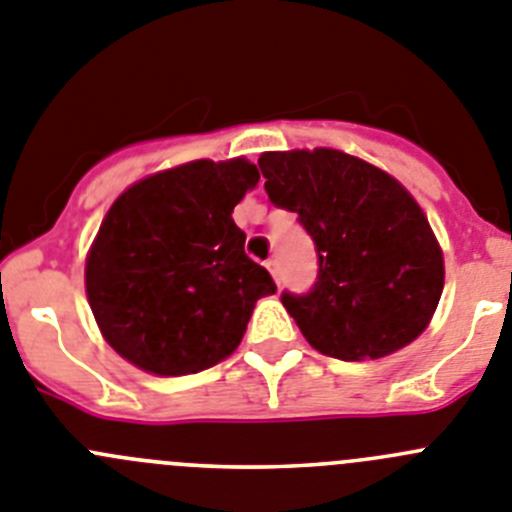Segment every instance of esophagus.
Masks as SVG:
<instances>
[{
	"label": "esophagus",
	"instance_id": "34e87169",
	"mask_svg": "<svg viewBox=\"0 0 512 512\" xmlns=\"http://www.w3.org/2000/svg\"><path fill=\"white\" fill-rule=\"evenodd\" d=\"M265 265H267V270H270V275H273L275 283L280 285V265H278V260H275V257H273V260H267Z\"/></svg>",
	"mask_w": 512,
	"mask_h": 512
}]
</instances>
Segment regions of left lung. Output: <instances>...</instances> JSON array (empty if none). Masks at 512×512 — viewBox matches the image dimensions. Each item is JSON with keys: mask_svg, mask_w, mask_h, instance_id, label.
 Returning <instances> with one entry per match:
<instances>
[{"mask_svg": "<svg viewBox=\"0 0 512 512\" xmlns=\"http://www.w3.org/2000/svg\"><path fill=\"white\" fill-rule=\"evenodd\" d=\"M257 165L270 201L296 211L319 255L313 288L280 296L308 344L344 362L411 344L444 290V255L411 193L329 147L265 153Z\"/></svg>", "mask_w": 512, "mask_h": 512, "instance_id": "left-lung-1", "label": "left lung"}]
</instances>
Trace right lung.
I'll return each instance as SVG.
<instances>
[{
    "label": "right lung",
    "mask_w": 512,
    "mask_h": 512,
    "mask_svg": "<svg viewBox=\"0 0 512 512\" xmlns=\"http://www.w3.org/2000/svg\"><path fill=\"white\" fill-rule=\"evenodd\" d=\"M257 181L245 158L193 160L114 201L86 257V296L114 352L178 377L239 347L257 298L278 290L245 255V232L232 219Z\"/></svg>",
    "instance_id": "add662e5"
}]
</instances>
